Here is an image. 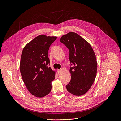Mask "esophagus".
Masks as SVG:
<instances>
[{"label":"esophagus","mask_w":121,"mask_h":121,"mask_svg":"<svg viewBox=\"0 0 121 121\" xmlns=\"http://www.w3.org/2000/svg\"><path fill=\"white\" fill-rule=\"evenodd\" d=\"M58 74L60 75L61 74V70L60 69H58Z\"/></svg>","instance_id":"obj_1"}]
</instances>
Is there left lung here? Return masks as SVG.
Wrapping results in <instances>:
<instances>
[{
    "label": "left lung",
    "mask_w": 121,
    "mask_h": 121,
    "mask_svg": "<svg viewBox=\"0 0 121 121\" xmlns=\"http://www.w3.org/2000/svg\"><path fill=\"white\" fill-rule=\"evenodd\" d=\"M60 42L69 49L71 80L67 91L76 96L86 93L93 83L97 73V62L90 43L78 34L70 32L63 35Z\"/></svg>",
    "instance_id": "obj_1"
}]
</instances>
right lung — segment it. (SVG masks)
Instances as JSON below:
<instances>
[{"label": "right lung", "mask_w": 121, "mask_h": 121, "mask_svg": "<svg viewBox=\"0 0 121 121\" xmlns=\"http://www.w3.org/2000/svg\"><path fill=\"white\" fill-rule=\"evenodd\" d=\"M57 37L40 35L29 42L22 51L20 71L27 89L33 95L43 97L52 88L55 71L48 67L50 63L48 51Z\"/></svg>", "instance_id": "right-lung-1"}]
</instances>
